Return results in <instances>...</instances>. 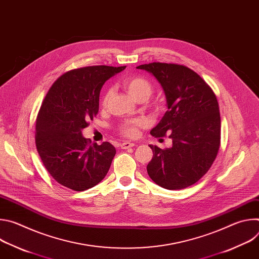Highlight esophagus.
<instances>
[{
	"mask_svg": "<svg viewBox=\"0 0 259 259\" xmlns=\"http://www.w3.org/2000/svg\"><path fill=\"white\" fill-rule=\"evenodd\" d=\"M135 144L133 142H128V141H125L121 144V149L122 150H127V149H130V147H133Z\"/></svg>",
	"mask_w": 259,
	"mask_h": 259,
	"instance_id": "esophagus-1",
	"label": "esophagus"
}]
</instances>
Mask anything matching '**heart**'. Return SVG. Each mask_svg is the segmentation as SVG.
Returning <instances> with one entry per match:
<instances>
[{"label": "heart", "mask_w": 259, "mask_h": 259, "mask_svg": "<svg viewBox=\"0 0 259 259\" xmlns=\"http://www.w3.org/2000/svg\"><path fill=\"white\" fill-rule=\"evenodd\" d=\"M123 86L128 91V93L137 101H145L146 99H149L154 91L153 84L146 78L140 76L126 79L123 82ZM110 95H112V90H107L102 99L103 105H106ZM143 125L144 122L142 120H133L127 122L123 125L122 133L127 137H134L137 135L138 128Z\"/></svg>", "instance_id": "obj_1"}]
</instances>
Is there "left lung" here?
<instances>
[{"label":"left lung","instance_id":"1","mask_svg":"<svg viewBox=\"0 0 259 259\" xmlns=\"http://www.w3.org/2000/svg\"><path fill=\"white\" fill-rule=\"evenodd\" d=\"M144 69L161 84L168 110L151 130L157 138L169 135L172 146L150 145L153 159L147 174L158 186L181 190L193 186L212 166L220 145V114L210 86L193 69L175 63L153 62Z\"/></svg>","mask_w":259,"mask_h":259}]
</instances>
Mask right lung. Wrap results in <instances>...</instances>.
Listing matches in <instances>:
<instances>
[{
	"label": "right lung",
	"instance_id": "obj_1",
	"mask_svg": "<svg viewBox=\"0 0 259 259\" xmlns=\"http://www.w3.org/2000/svg\"><path fill=\"white\" fill-rule=\"evenodd\" d=\"M126 66L94 65L69 70L49 89L35 122V146L50 175L76 192L95 187L116 155L109 142L90 144L82 130L97 115L100 90Z\"/></svg>",
	"mask_w": 259,
	"mask_h": 259
}]
</instances>
